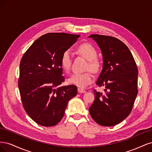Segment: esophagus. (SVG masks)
<instances>
[{
    "label": "esophagus",
    "instance_id": "34e87169",
    "mask_svg": "<svg viewBox=\"0 0 152 152\" xmlns=\"http://www.w3.org/2000/svg\"><path fill=\"white\" fill-rule=\"evenodd\" d=\"M78 92H79V93H85L86 90H84L83 89H81V88H78Z\"/></svg>",
    "mask_w": 152,
    "mask_h": 152
}]
</instances>
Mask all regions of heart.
Returning a JSON list of instances; mask_svg holds the SVG:
<instances>
[{"mask_svg":"<svg viewBox=\"0 0 152 152\" xmlns=\"http://www.w3.org/2000/svg\"><path fill=\"white\" fill-rule=\"evenodd\" d=\"M77 51L81 56L88 60L86 65V70H91L94 72H98L100 68V62L97 58V51L91 44L83 43L77 48ZM60 65L63 70L66 73L70 70L72 66V56L68 50L64 51L60 58ZM94 81V75L91 72L83 73H76L72 75L68 79L69 84L75 85L80 88H85Z\"/></svg>","mask_w":152,"mask_h":152,"instance_id":"heart-1","label":"heart"}]
</instances>
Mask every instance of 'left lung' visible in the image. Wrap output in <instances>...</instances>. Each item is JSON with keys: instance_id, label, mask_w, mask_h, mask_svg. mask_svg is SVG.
I'll list each match as a JSON object with an SVG mask.
<instances>
[{"instance_id": "left-lung-1", "label": "left lung", "mask_w": 152, "mask_h": 152, "mask_svg": "<svg viewBox=\"0 0 152 152\" xmlns=\"http://www.w3.org/2000/svg\"><path fill=\"white\" fill-rule=\"evenodd\" d=\"M103 54V70L96 84L104 86V93L94 90L95 98L89 108L93 120L103 126H113L132 111L137 94L138 70L127 45L111 36L92 34Z\"/></svg>"}]
</instances>
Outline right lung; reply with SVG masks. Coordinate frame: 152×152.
Returning a JSON list of instances; mask_svg holds the SVG:
<instances>
[{
  "label": "right lung",
  "instance_id": "obj_1",
  "mask_svg": "<svg viewBox=\"0 0 152 152\" xmlns=\"http://www.w3.org/2000/svg\"><path fill=\"white\" fill-rule=\"evenodd\" d=\"M79 37L46 34L30 45L21 59L18 87L23 107L40 126H54L60 122L69 100L77 94L76 86H59L65 81L61 55Z\"/></svg>",
  "mask_w": 152,
  "mask_h": 152
}]
</instances>
